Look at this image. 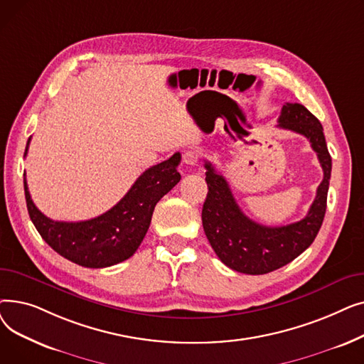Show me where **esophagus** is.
Listing matches in <instances>:
<instances>
[{
    "mask_svg": "<svg viewBox=\"0 0 364 364\" xmlns=\"http://www.w3.org/2000/svg\"><path fill=\"white\" fill-rule=\"evenodd\" d=\"M199 151L198 150H187L186 153H184V156H183V159H184V164L186 165H188V166H195V165H198V162H199Z\"/></svg>",
    "mask_w": 364,
    "mask_h": 364,
    "instance_id": "34e87169",
    "label": "esophagus"
}]
</instances>
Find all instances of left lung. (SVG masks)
Listing matches in <instances>:
<instances>
[{
  "label": "left lung",
  "instance_id": "obj_1",
  "mask_svg": "<svg viewBox=\"0 0 364 364\" xmlns=\"http://www.w3.org/2000/svg\"><path fill=\"white\" fill-rule=\"evenodd\" d=\"M277 127L307 137L323 168V181L317 187L309 214L296 223L267 227L251 220L237 205L227 180L211 162H205L208 184L202 208L205 235L217 257L232 270L245 274H265L294 261L314 242L326 213L332 158L320 121L302 105L286 103Z\"/></svg>",
  "mask_w": 364,
  "mask_h": 364
}]
</instances>
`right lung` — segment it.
Segmentation results:
<instances>
[{
    "label": "right lung",
    "mask_w": 364,
    "mask_h": 364,
    "mask_svg": "<svg viewBox=\"0 0 364 364\" xmlns=\"http://www.w3.org/2000/svg\"><path fill=\"white\" fill-rule=\"evenodd\" d=\"M31 139L28 140L25 156ZM181 155L147 168L128 190V193L107 213L87 221H53L31 199L26 174H23L25 198L29 217L41 237L66 259L103 269L122 262L134 255L143 242L151 221L153 209L181 176L177 171Z\"/></svg>",
    "instance_id": "1"
}]
</instances>
